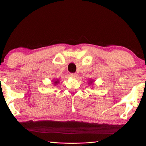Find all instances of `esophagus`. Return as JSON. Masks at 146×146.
Listing matches in <instances>:
<instances>
[{"label":"esophagus","mask_w":146,"mask_h":146,"mask_svg":"<svg viewBox=\"0 0 146 146\" xmlns=\"http://www.w3.org/2000/svg\"><path fill=\"white\" fill-rule=\"evenodd\" d=\"M70 76L71 77H72V78H76V77L77 76V74H75V73H73V74H70Z\"/></svg>","instance_id":"obj_1"}]
</instances>
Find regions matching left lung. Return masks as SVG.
I'll return each instance as SVG.
<instances>
[{"label": "left lung", "instance_id": "obj_1", "mask_svg": "<svg viewBox=\"0 0 146 146\" xmlns=\"http://www.w3.org/2000/svg\"><path fill=\"white\" fill-rule=\"evenodd\" d=\"M90 83H92V82H93V80H92H92H90Z\"/></svg>", "mask_w": 146, "mask_h": 146}]
</instances>
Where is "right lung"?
Here are the masks:
<instances>
[{
    "label": "right lung",
    "instance_id": "1",
    "mask_svg": "<svg viewBox=\"0 0 146 146\" xmlns=\"http://www.w3.org/2000/svg\"><path fill=\"white\" fill-rule=\"evenodd\" d=\"M58 82H59L58 80H56V81H54V84H57L58 83Z\"/></svg>",
    "mask_w": 146,
    "mask_h": 146
}]
</instances>
